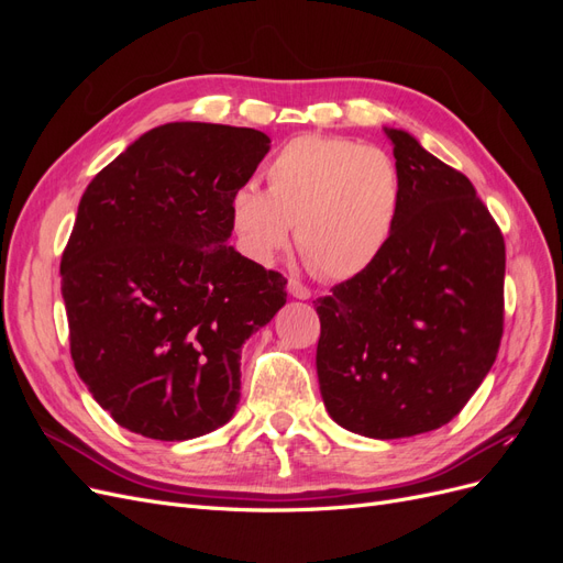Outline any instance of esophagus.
Returning <instances> with one entry per match:
<instances>
[{
	"mask_svg": "<svg viewBox=\"0 0 563 563\" xmlns=\"http://www.w3.org/2000/svg\"><path fill=\"white\" fill-rule=\"evenodd\" d=\"M288 294H291L298 300H308L312 296L310 288L305 286L302 282H298V279H288Z\"/></svg>",
	"mask_w": 563,
	"mask_h": 563,
	"instance_id": "esophagus-1",
	"label": "esophagus"
}]
</instances>
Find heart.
Here are the masks:
<instances>
[{"label":"heart","instance_id":"1","mask_svg":"<svg viewBox=\"0 0 563 563\" xmlns=\"http://www.w3.org/2000/svg\"><path fill=\"white\" fill-rule=\"evenodd\" d=\"M267 192L244 183L230 199L242 251L267 265L296 225L305 261L327 279H352L376 263L399 223L401 183L378 147L340 135H298L265 166Z\"/></svg>","mask_w":563,"mask_h":563}]
</instances>
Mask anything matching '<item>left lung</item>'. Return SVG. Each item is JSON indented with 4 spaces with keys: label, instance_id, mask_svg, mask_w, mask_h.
<instances>
[{
    "label": "left lung",
    "instance_id": "left-lung-1",
    "mask_svg": "<svg viewBox=\"0 0 563 563\" xmlns=\"http://www.w3.org/2000/svg\"><path fill=\"white\" fill-rule=\"evenodd\" d=\"M401 211L380 258L314 300L329 416L371 439L453 420L490 371L505 321V240L467 176L385 129Z\"/></svg>",
    "mask_w": 563,
    "mask_h": 563
}]
</instances>
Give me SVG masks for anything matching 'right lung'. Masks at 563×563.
Wrapping results in <instances>:
<instances>
[{"label": "right lung", "mask_w": 563, "mask_h": 563, "mask_svg": "<svg viewBox=\"0 0 563 563\" xmlns=\"http://www.w3.org/2000/svg\"><path fill=\"white\" fill-rule=\"evenodd\" d=\"M267 150L255 129L164 124L81 195L60 258L70 354L135 434L195 439L240 404L244 340L286 302L279 272L228 244L230 199Z\"/></svg>", "instance_id": "1"}]
</instances>
